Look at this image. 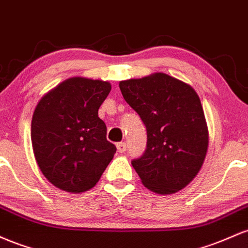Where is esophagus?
I'll list each match as a JSON object with an SVG mask.
<instances>
[{
  "label": "esophagus",
  "mask_w": 248,
  "mask_h": 248,
  "mask_svg": "<svg viewBox=\"0 0 248 248\" xmlns=\"http://www.w3.org/2000/svg\"><path fill=\"white\" fill-rule=\"evenodd\" d=\"M117 150H118L119 154H124L126 151V144L124 141H121V143H117Z\"/></svg>",
  "instance_id": "34e87169"
}]
</instances>
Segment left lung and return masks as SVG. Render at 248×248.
<instances>
[{"label": "left lung", "instance_id": "left-lung-1", "mask_svg": "<svg viewBox=\"0 0 248 248\" xmlns=\"http://www.w3.org/2000/svg\"><path fill=\"white\" fill-rule=\"evenodd\" d=\"M146 127L145 152L131 161L149 190L170 194L197 176L206 157L208 131L196 91L163 72L119 83Z\"/></svg>", "mask_w": 248, "mask_h": 248}]
</instances>
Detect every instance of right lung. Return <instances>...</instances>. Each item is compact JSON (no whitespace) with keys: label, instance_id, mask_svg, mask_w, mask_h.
<instances>
[{"label":"right lung","instance_id":"add662e5","mask_svg":"<svg viewBox=\"0 0 248 248\" xmlns=\"http://www.w3.org/2000/svg\"><path fill=\"white\" fill-rule=\"evenodd\" d=\"M109 82L75 77L38 102L31 121V143L42 173L56 187L79 193L93 188L116 154L107 139L98 109Z\"/></svg>","mask_w":248,"mask_h":248}]
</instances>
